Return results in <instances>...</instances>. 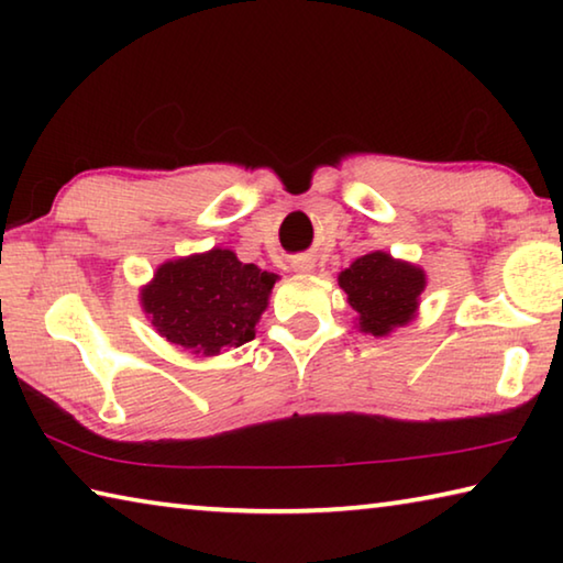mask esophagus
I'll use <instances>...</instances> for the list:
<instances>
[{
	"mask_svg": "<svg viewBox=\"0 0 563 563\" xmlns=\"http://www.w3.org/2000/svg\"><path fill=\"white\" fill-rule=\"evenodd\" d=\"M292 271H295V273H310V271H312V263H310V261H305V258H300V261H295Z\"/></svg>",
	"mask_w": 563,
	"mask_h": 563,
	"instance_id": "1",
	"label": "esophagus"
}]
</instances>
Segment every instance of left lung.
Here are the masks:
<instances>
[{"mask_svg":"<svg viewBox=\"0 0 563 563\" xmlns=\"http://www.w3.org/2000/svg\"><path fill=\"white\" fill-rule=\"evenodd\" d=\"M338 285L357 312L355 325L365 335L387 338L417 318L419 298L427 288V275L415 263L373 251L340 271Z\"/></svg>","mask_w":563,"mask_h":563,"instance_id":"obj_1","label":"left lung"}]
</instances>
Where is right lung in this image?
<instances>
[{
  "label": "right lung",
  "instance_id": "right-lung-1",
  "mask_svg": "<svg viewBox=\"0 0 563 563\" xmlns=\"http://www.w3.org/2000/svg\"><path fill=\"white\" fill-rule=\"evenodd\" d=\"M278 275L238 261L228 247L161 263L139 292L161 338L213 357L255 338Z\"/></svg>",
  "mask_w": 563,
  "mask_h": 563
}]
</instances>
